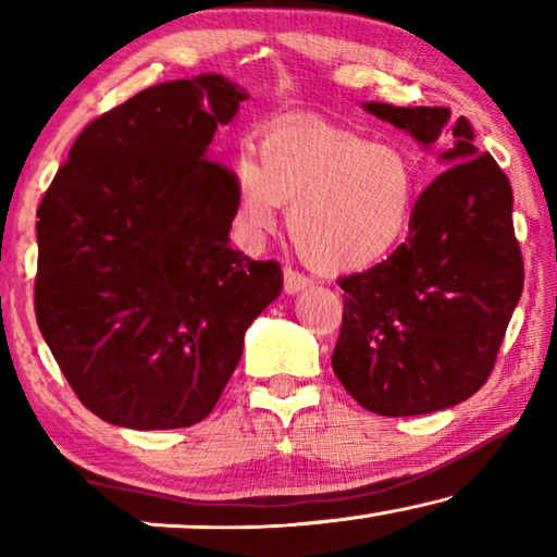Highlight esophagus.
<instances>
[{
    "label": "esophagus",
    "instance_id": "obj_1",
    "mask_svg": "<svg viewBox=\"0 0 557 557\" xmlns=\"http://www.w3.org/2000/svg\"><path fill=\"white\" fill-rule=\"evenodd\" d=\"M307 286H311V278L307 276V273L296 271V269H292V265H288V269L284 271V292L286 294H299Z\"/></svg>",
    "mask_w": 557,
    "mask_h": 557
}]
</instances>
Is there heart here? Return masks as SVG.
Masks as SVG:
<instances>
[{
  "label": "heart",
  "instance_id": "b5f03b06",
  "mask_svg": "<svg viewBox=\"0 0 557 557\" xmlns=\"http://www.w3.org/2000/svg\"><path fill=\"white\" fill-rule=\"evenodd\" d=\"M258 162L235 164V227L258 243L288 210L301 258L324 271H362L385 261L413 227L418 170L393 144L314 121L271 128Z\"/></svg>",
  "mask_w": 557,
  "mask_h": 557
}]
</instances>
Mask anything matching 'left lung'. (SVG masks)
Here are the masks:
<instances>
[{
  "instance_id": "obj_1",
  "label": "left lung",
  "mask_w": 557,
  "mask_h": 557,
  "mask_svg": "<svg viewBox=\"0 0 557 557\" xmlns=\"http://www.w3.org/2000/svg\"><path fill=\"white\" fill-rule=\"evenodd\" d=\"M364 111L418 144L451 141L446 170L423 189L406 243L387 261L339 278L345 314L334 375L377 416H423L467 400L486 383L522 296L512 187L479 154L467 119L438 106Z\"/></svg>"
}]
</instances>
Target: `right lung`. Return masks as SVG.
<instances>
[{
  "mask_svg": "<svg viewBox=\"0 0 557 557\" xmlns=\"http://www.w3.org/2000/svg\"><path fill=\"white\" fill-rule=\"evenodd\" d=\"M246 98L218 73L141 90L83 128L37 208V326L106 423H200L284 288L231 248L235 174L208 157Z\"/></svg>",
  "mask_w": 557,
  "mask_h": 557,
  "instance_id": "obj_1",
  "label": "right lung"
}]
</instances>
